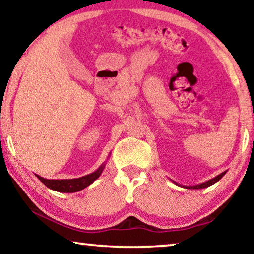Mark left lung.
<instances>
[{"instance_id":"obj_1","label":"left lung","mask_w":254,"mask_h":254,"mask_svg":"<svg viewBox=\"0 0 254 254\" xmlns=\"http://www.w3.org/2000/svg\"><path fill=\"white\" fill-rule=\"evenodd\" d=\"M225 174H226V172H223V173H221V174H219L218 176H216L215 179L209 180V181H207V182H204V183L194 185V187H188V189H203V188H208V187H210V185H212L214 183H216L217 181H219L221 178H223V176H224ZM185 188H187V187H185Z\"/></svg>"}]
</instances>
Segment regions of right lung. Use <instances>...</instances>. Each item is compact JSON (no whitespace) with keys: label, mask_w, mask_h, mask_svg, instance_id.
<instances>
[{"label":"right lung","mask_w":254,"mask_h":254,"mask_svg":"<svg viewBox=\"0 0 254 254\" xmlns=\"http://www.w3.org/2000/svg\"><path fill=\"white\" fill-rule=\"evenodd\" d=\"M104 170V165H102L97 171L91 173L89 175L82 176L79 179H72V180H47L43 179L40 176L36 175L37 178L42 181V182L46 185L47 188L52 189V190L59 191V192H76L82 190V189L87 188L88 185H90L96 179L99 178V175L102 174Z\"/></svg>","instance_id":"obj_1"}]
</instances>
